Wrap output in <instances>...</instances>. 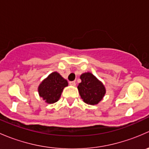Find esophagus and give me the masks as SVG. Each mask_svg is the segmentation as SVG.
I'll use <instances>...</instances> for the list:
<instances>
[{"instance_id": "obj_1", "label": "esophagus", "mask_w": 149, "mask_h": 149, "mask_svg": "<svg viewBox=\"0 0 149 149\" xmlns=\"http://www.w3.org/2000/svg\"><path fill=\"white\" fill-rule=\"evenodd\" d=\"M69 84H70V86H76V81H70L69 82Z\"/></svg>"}]
</instances>
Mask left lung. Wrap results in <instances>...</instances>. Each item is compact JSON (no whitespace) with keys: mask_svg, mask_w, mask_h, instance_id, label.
Wrapping results in <instances>:
<instances>
[{"mask_svg":"<svg viewBox=\"0 0 149 149\" xmlns=\"http://www.w3.org/2000/svg\"><path fill=\"white\" fill-rule=\"evenodd\" d=\"M80 78L81 82L78 89L84 102L91 105L98 104L106 92L102 83L91 73H83Z\"/></svg>","mask_w":149,"mask_h":149,"instance_id":"left-lung-1","label":"left lung"}]
</instances>
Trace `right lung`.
Instances as JSON below:
<instances>
[{
	"mask_svg": "<svg viewBox=\"0 0 149 149\" xmlns=\"http://www.w3.org/2000/svg\"><path fill=\"white\" fill-rule=\"evenodd\" d=\"M68 86V81L57 72L49 75L38 88L39 94L47 103L56 102L61 97L63 90Z\"/></svg>",
	"mask_w": 149,
	"mask_h": 149,
	"instance_id": "obj_1",
	"label": "right lung"
}]
</instances>
